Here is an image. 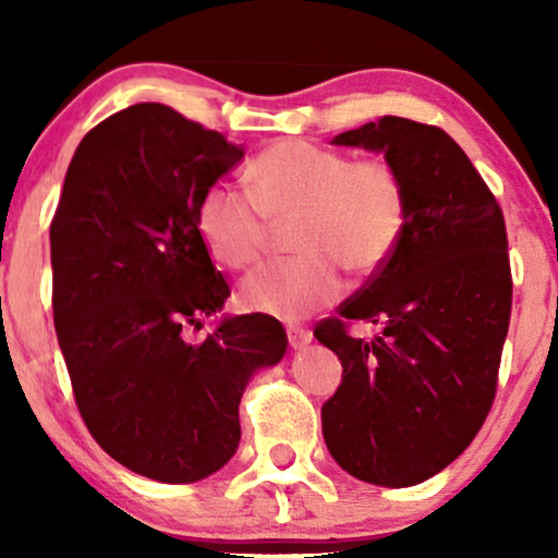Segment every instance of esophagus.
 <instances>
[{
  "label": "esophagus",
  "instance_id": "34e87169",
  "mask_svg": "<svg viewBox=\"0 0 558 558\" xmlns=\"http://www.w3.org/2000/svg\"><path fill=\"white\" fill-rule=\"evenodd\" d=\"M287 340H289V345H292L294 350L296 348H304V345H307V342H312V332L307 330V327L287 325Z\"/></svg>",
  "mask_w": 558,
  "mask_h": 558
}]
</instances>
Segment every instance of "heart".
Returning a JSON list of instances; mask_svg holds the SVG:
<instances>
[{
    "label": "heart",
    "mask_w": 558,
    "mask_h": 558,
    "mask_svg": "<svg viewBox=\"0 0 558 558\" xmlns=\"http://www.w3.org/2000/svg\"><path fill=\"white\" fill-rule=\"evenodd\" d=\"M248 192L216 182L197 205L205 248L228 269H248L264 256L271 223L294 220L300 254L269 262L241 284L243 307L302 319L340 294V266L353 277L378 271L399 246L409 195L399 170L384 157L304 140H279L246 167Z\"/></svg>",
    "instance_id": "b5f03b06"
}]
</instances>
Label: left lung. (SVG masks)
Returning <instances> with one entry per match:
<instances>
[{
    "label": "left lung",
    "mask_w": 558,
    "mask_h": 558,
    "mask_svg": "<svg viewBox=\"0 0 558 558\" xmlns=\"http://www.w3.org/2000/svg\"><path fill=\"white\" fill-rule=\"evenodd\" d=\"M335 144L384 151L409 218L391 258L315 327L342 363L323 403L325 445L363 483L409 487L454 462L490 414L513 307L506 218L439 126L384 117ZM355 318L379 332L353 339Z\"/></svg>",
    "instance_id": "left-lung-1"
}]
</instances>
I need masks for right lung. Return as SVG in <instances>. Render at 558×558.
Instances as JSON below:
<instances>
[{
  "mask_svg": "<svg viewBox=\"0 0 558 558\" xmlns=\"http://www.w3.org/2000/svg\"><path fill=\"white\" fill-rule=\"evenodd\" d=\"M241 157L170 106H129L83 136L50 223L75 407L106 454L159 483H195L231 460L243 386L287 350L284 327L258 312L187 338L231 294L197 205Z\"/></svg>",
  "mask_w": 558,
  "mask_h": 558,
  "instance_id": "1",
  "label": "right lung"
}]
</instances>
